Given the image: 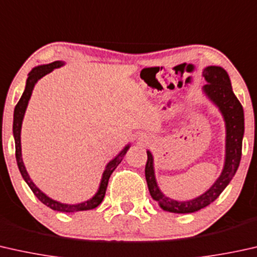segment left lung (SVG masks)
<instances>
[{
    "label": "left lung",
    "instance_id": "1",
    "mask_svg": "<svg viewBox=\"0 0 257 257\" xmlns=\"http://www.w3.org/2000/svg\"><path fill=\"white\" fill-rule=\"evenodd\" d=\"M206 83L202 91L209 101L218 107L225 121V159L219 177L205 192L188 200H177L165 195L159 188L155 177L154 156L147 151V163L145 168L148 190L152 198L158 202L162 210L172 213H192L199 211L218 198L239 168L244 133L243 109L234 95L229 76L220 66H207L203 69Z\"/></svg>",
    "mask_w": 257,
    "mask_h": 257
}]
</instances>
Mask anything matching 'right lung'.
<instances>
[{"label": "right lung", "instance_id": "1", "mask_svg": "<svg viewBox=\"0 0 257 257\" xmlns=\"http://www.w3.org/2000/svg\"><path fill=\"white\" fill-rule=\"evenodd\" d=\"M64 65H65L64 61H54V62H51V64L37 66L29 73L27 84H25V90L23 92V95H22L21 99L18 101L14 111L13 132H14V139H15V147H16V161H17L18 169H20L22 177H23L24 181L27 182V184L29 185L30 189H31L32 192L35 193L37 198H38L43 204H45L47 207H50V209L54 211L68 212L69 213V212L87 211V210L95 209V207H97L99 204L102 203L104 196H105L107 182H109L111 174H112L113 170L117 168V166L121 162V160L124 159L126 152L128 151L130 147H131V144L126 145L119 153L114 156L112 160H110V161L107 162V165L105 166V169H104V172L102 174V178H101V182H99V187L97 189V191H96V193L91 197V198L84 200V202L76 203V204H67V203L58 202V200L52 199L51 197H48L45 192H43L38 187H37L35 182H33L31 180V177H30L28 170L25 168L23 158H22V144H21L22 124H23L25 111H27L30 98H31L33 88H35L37 82H38L43 76H45L46 74L51 73L52 70L55 68H60V67H62Z\"/></svg>", "mask_w": 257, "mask_h": 257}]
</instances>
